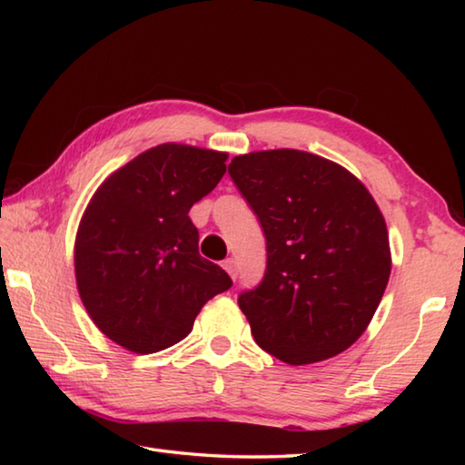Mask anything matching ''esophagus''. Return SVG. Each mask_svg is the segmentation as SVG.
Masks as SVG:
<instances>
[{"mask_svg":"<svg viewBox=\"0 0 465 465\" xmlns=\"http://www.w3.org/2000/svg\"><path fill=\"white\" fill-rule=\"evenodd\" d=\"M223 269L227 271V274H230L232 279L238 277V264H235L233 258H227V261H223Z\"/></svg>","mask_w":465,"mask_h":465,"instance_id":"esophagus-1","label":"esophagus"}]
</instances>
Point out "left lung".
<instances>
[{"label": "left lung", "instance_id": "left-lung-1", "mask_svg": "<svg viewBox=\"0 0 465 465\" xmlns=\"http://www.w3.org/2000/svg\"><path fill=\"white\" fill-rule=\"evenodd\" d=\"M227 172L266 238L264 277L238 297L256 344L289 365L349 349L391 271L373 196L342 166L297 149L238 155Z\"/></svg>", "mask_w": 465, "mask_h": 465}]
</instances>
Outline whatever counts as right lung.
Wrapping results in <instances>:
<instances>
[{"label": "right lung", "mask_w": 465, "mask_h": 465, "mask_svg": "<svg viewBox=\"0 0 465 465\" xmlns=\"http://www.w3.org/2000/svg\"><path fill=\"white\" fill-rule=\"evenodd\" d=\"M227 153L163 143L108 176L75 238L77 291L94 324L139 355L188 336L196 313L232 287L199 254L188 217L225 174Z\"/></svg>", "instance_id": "right-lung-1"}]
</instances>
